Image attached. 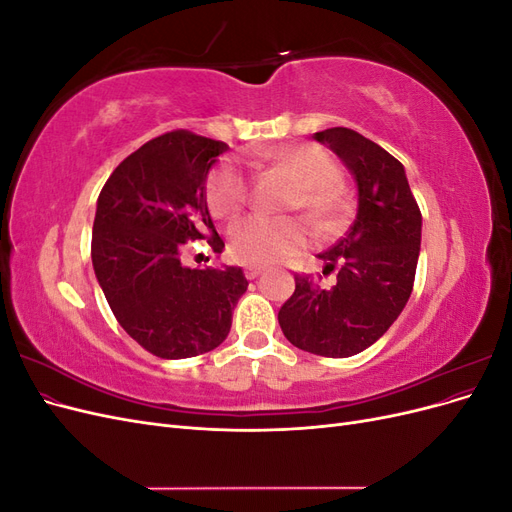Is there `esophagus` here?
Segmentation results:
<instances>
[{"label": "esophagus", "instance_id": "esophagus-1", "mask_svg": "<svg viewBox=\"0 0 512 512\" xmlns=\"http://www.w3.org/2000/svg\"><path fill=\"white\" fill-rule=\"evenodd\" d=\"M262 271H265V265H247L245 267V277H247V280H254V277H258Z\"/></svg>", "mask_w": 512, "mask_h": 512}]
</instances>
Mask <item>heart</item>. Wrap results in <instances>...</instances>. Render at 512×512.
Listing matches in <instances>:
<instances>
[{
  "label": "heart",
  "mask_w": 512,
  "mask_h": 512,
  "mask_svg": "<svg viewBox=\"0 0 512 512\" xmlns=\"http://www.w3.org/2000/svg\"><path fill=\"white\" fill-rule=\"evenodd\" d=\"M280 166L292 170L305 185L299 200L301 207L322 226H333L346 213V192L342 188V170L327 151L318 145H299L277 160ZM252 177L237 162L224 160L211 168L205 185L209 211L215 218H235L250 203ZM312 243V228L301 218H273L254 213L232 224L228 230L230 256L250 265H269L299 254Z\"/></svg>",
  "instance_id": "b5f03b06"
}]
</instances>
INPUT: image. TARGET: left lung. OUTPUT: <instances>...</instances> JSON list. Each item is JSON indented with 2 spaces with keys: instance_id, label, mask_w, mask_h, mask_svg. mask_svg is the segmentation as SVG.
<instances>
[{
  "instance_id": "left-lung-1",
  "label": "left lung",
  "mask_w": 512,
  "mask_h": 512,
  "mask_svg": "<svg viewBox=\"0 0 512 512\" xmlns=\"http://www.w3.org/2000/svg\"><path fill=\"white\" fill-rule=\"evenodd\" d=\"M352 170L359 209L346 237L318 254L337 282L322 288L312 275H294L292 297L277 320L292 346L346 359L389 331L406 307L421 252V209L406 170L389 151L350 128L316 132Z\"/></svg>"
}]
</instances>
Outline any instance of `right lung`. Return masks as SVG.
Segmentation results:
<instances>
[{
  "label": "right lung",
  "instance_id": "1",
  "mask_svg": "<svg viewBox=\"0 0 512 512\" xmlns=\"http://www.w3.org/2000/svg\"><path fill=\"white\" fill-rule=\"evenodd\" d=\"M226 143L188 130L151 138L123 160L98 196L91 262L117 322L160 359L218 348L247 280L241 267L188 269L185 243L224 241L207 209L205 181Z\"/></svg>",
  "mask_w": 512,
  "mask_h": 512
}]
</instances>
